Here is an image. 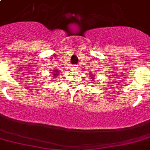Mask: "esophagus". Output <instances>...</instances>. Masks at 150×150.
Wrapping results in <instances>:
<instances>
[{
  "instance_id": "obj_1",
  "label": "esophagus",
  "mask_w": 150,
  "mask_h": 150,
  "mask_svg": "<svg viewBox=\"0 0 150 150\" xmlns=\"http://www.w3.org/2000/svg\"><path fill=\"white\" fill-rule=\"evenodd\" d=\"M77 68L78 67H75V66H74V67H72V68H71V69L74 71H75V70H77Z\"/></svg>"
}]
</instances>
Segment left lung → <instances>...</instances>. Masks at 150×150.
I'll return each mask as SVG.
<instances>
[{
  "mask_svg": "<svg viewBox=\"0 0 150 150\" xmlns=\"http://www.w3.org/2000/svg\"><path fill=\"white\" fill-rule=\"evenodd\" d=\"M91 77H92V76H91ZM92 78H93V77H92Z\"/></svg>",
  "mask_w": 150,
  "mask_h": 150,
  "instance_id": "obj_1",
  "label": "left lung"
}]
</instances>
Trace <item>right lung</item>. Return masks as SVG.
<instances>
[{"mask_svg":"<svg viewBox=\"0 0 150 150\" xmlns=\"http://www.w3.org/2000/svg\"><path fill=\"white\" fill-rule=\"evenodd\" d=\"M55 71V73H54V74H53V77H54V79H55V78H56V76H57V75H57V74H58V71H56V70H54Z\"/></svg>","mask_w":150,"mask_h":150,"instance_id":"right-lung-1","label":"right lung"}]
</instances>
